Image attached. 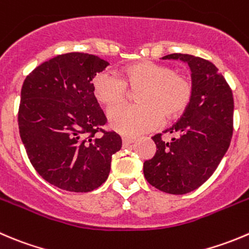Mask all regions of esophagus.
<instances>
[{
    "instance_id": "esophagus-1",
    "label": "esophagus",
    "mask_w": 249,
    "mask_h": 249,
    "mask_svg": "<svg viewBox=\"0 0 249 249\" xmlns=\"http://www.w3.org/2000/svg\"><path fill=\"white\" fill-rule=\"evenodd\" d=\"M122 140H123V144H124V146H129V144H131L132 142H135V139H134V137L123 136V137H122Z\"/></svg>"
}]
</instances>
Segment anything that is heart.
<instances>
[{
	"label": "heart",
	"instance_id": "b5f03b06",
	"mask_svg": "<svg viewBox=\"0 0 249 249\" xmlns=\"http://www.w3.org/2000/svg\"><path fill=\"white\" fill-rule=\"evenodd\" d=\"M92 85L96 97L107 106L125 100L127 86L139 90L137 105L115 106L108 112L110 126L127 136L154 129L163 122V115L168 119L178 115L192 97V85L187 76L153 62L126 67L123 78L110 71L98 73Z\"/></svg>",
	"mask_w": 249,
	"mask_h": 249
}]
</instances>
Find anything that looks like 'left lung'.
I'll return each instance as SVG.
<instances>
[{"instance_id": "obj_1", "label": "left lung", "mask_w": 249, "mask_h": 249, "mask_svg": "<svg viewBox=\"0 0 249 249\" xmlns=\"http://www.w3.org/2000/svg\"><path fill=\"white\" fill-rule=\"evenodd\" d=\"M180 59L192 74V97L178 123L152 137L154 157L143 163L146 180L170 195H185L203 185L225 156L233 130V97L230 86L209 60L191 54L164 55Z\"/></svg>"}]
</instances>
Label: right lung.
<instances>
[{"label":"right lung","mask_w":249,"mask_h":249,"mask_svg":"<svg viewBox=\"0 0 249 249\" xmlns=\"http://www.w3.org/2000/svg\"><path fill=\"white\" fill-rule=\"evenodd\" d=\"M107 66L97 55L66 53L43 62L24 80L20 139L35 170L58 189L100 187L109 175L112 156L122 148L119 135L102 129L107 118L91 83Z\"/></svg>","instance_id":"add662e5"}]
</instances>
